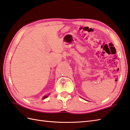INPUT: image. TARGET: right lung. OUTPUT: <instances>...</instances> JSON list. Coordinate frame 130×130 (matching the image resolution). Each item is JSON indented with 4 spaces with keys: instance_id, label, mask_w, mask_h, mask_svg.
<instances>
[{
    "instance_id": "1",
    "label": "right lung",
    "mask_w": 130,
    "mask_h": 130,
    "mask_svg": "<svg viewBox=\"0 0 130 130\" xmlns=\"http://www.w3.org/2000/svg\"><path fill=\"white\" fill-rule=\"evenodd\" d=\"M48 95H49V94H48V95H47V96H44V97L43 98V99H45V98H47L48 97Z\"/></svg>"
}]
</instances>
